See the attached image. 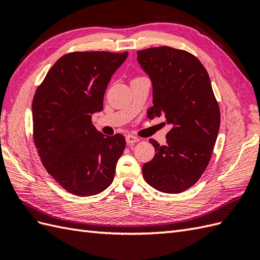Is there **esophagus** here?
<instances>
[{
    "mask_svg": "<svg viewBox=\"0 0 260 260\" xmlns=\"http://www.w3.org/2000/svg\"><path fill=\"white\" fill-rule=\"evenodd\" d=\"M139 141H141V139H139L137 136L131 135V134H128L127 136H126V143H127V144H135V143H137Z\"/></svg>",
    "mask_w": 260,
    "mask_h": 260,
    "instance_id": "esophagus-1",
    "label": "esophagus"
}]
</instances>
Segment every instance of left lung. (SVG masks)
Instances as JSON below:
<instances>
[{"instance_id": "1", "label": "left lung", "mask_w": 260, "mask_h": 260, "mask_svg": "<svg viewBox=\"0 0 260 260\" xmlns=\"http://www.w3.org/2000/svg\"><path fill=\"white\" fill-rule=\"evenodd\" d=\"M137 60L152 83L147 116L164 115L172 125L166 145L149 139L155 157L143 166V176L158 191L180 193L208 167L221 124L209 73L196 56L168 46L138 50Z\"/></svg>"}]
</instances>
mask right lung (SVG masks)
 <instances>
[{"label":"right lung","instance_id":"1","mask_svg":"<svg viewBox=\"0 0 260 260\" xmlns=\"http://www.w3.org/2000/svg\"><path fill=\"white\" fill-rule=\"evenodd\" d=\"M128 52L75 51L59 58L32 99V139L48 174L70 193L90 197L112 183L125 149L121 134L92 124L108 84Z\"/></svg>","mask_w":260,"mask_h":260}]
</instances>
